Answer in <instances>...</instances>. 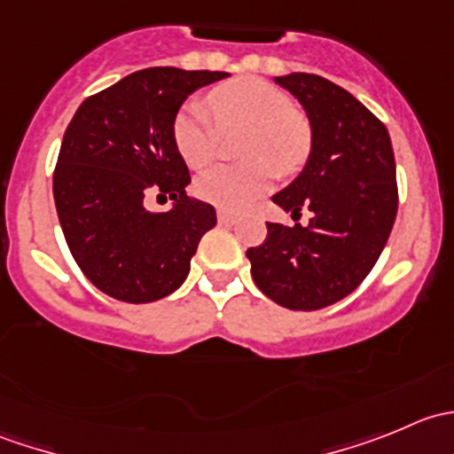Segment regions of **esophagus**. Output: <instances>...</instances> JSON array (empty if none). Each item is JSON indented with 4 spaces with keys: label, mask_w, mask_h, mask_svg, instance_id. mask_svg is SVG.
Returning a JSON list of instances; mask_svg holds the SVG:
<instances>
[{
    "label": "esophagus",
    "mask_w": 454,
    "mask_h": 454,
    "mask_svg": "<svg viewBox=\"0 0 454 454\" xmlns=\"http://www.w3.org/2000/svg\"><path fill=\"white\" fill-rule=\"evenodd\" d=\"M217 219L219 223H235V213H231V210L226 208H217Z\"/></svg>",
    "instance_id": "34e87169"
}]
</instances>
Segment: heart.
I'll use <instances>...</instances> for the list:
<instances>
[{
	"mask_svg": "<svg viewBox=\"0 0 454 454\" xmlns=\"http://www.w3.org/2000/svg\"><path fill=\"white\" fill-rule=\"evenodd\" d=\"M208 103L213 118L200 103H189L173 121V140L191 168H201L217 153L219 131L237 134L241 140V158L250 160L241 167H215L195 180V193L219 208H244L263 195L272 184L274 168L281 176L294 173L305 162L312 146L309 127L286 91L259 79H237L215 87Z\"/></svg>",
	"mask_w": 454,
	"mask_h": 454,
	"instance_id": "heart-1",
	"label": "heart"
}]
</instances>
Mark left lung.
<instances>
[{"label": "left lung", "instance_id": "left-lung-1", "mask_svg": "<svg viewBox=\"0 0 454 454\" xmlns=\"http://www.w3.org/2000/svg\"><path fill=\"white\" fill-rule=\"evenodd\" d=\"M274 83L305 109L312 146L303 171L272 201L292 217L312 210V219L268 222L265 241L246 256L268 299L312 312L351 294L382 254L397 215L395 158L387 127L340 85L305 72Z\"/></svg>", "mask_w": 454, "mask_h": 454}]
</instances>
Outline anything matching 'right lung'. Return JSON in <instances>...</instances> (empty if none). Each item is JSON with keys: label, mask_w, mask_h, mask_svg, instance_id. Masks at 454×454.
<instances>
[{"label": "right lung", "mask_w": 454, "mask_h": 454, "mask_svg": "<svg viewBox=\"0 0 454 454\" xmlns=\"http://www.w3.org/2000/svg\"><path fill=\"white\" fill-rule=\"evenodd\" d=\"M228 72L146 67L90 96L63 136L54 204L67 248L105 294L151 303L186 281L215 208L186 195L189 167L173 140L182 103ZM149 192L171 197L167 214L145 210Z\"/></svg>", "instance_id": "add662e5"}]
</instances>
